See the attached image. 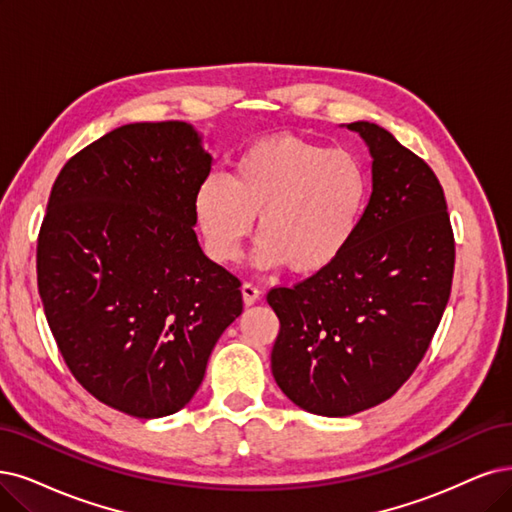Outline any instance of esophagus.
<instances>
[{
    "mask_svg": "<svg viewBox=\"0 0 512 512\" xmlns=\"http://www.w3.org/2000/svg\"><path fill=\"white\" fill-rule=\"evenodd\" d=\"M259 297H261L259 287L253 285V282H244V285H242V299H244V304L251 306V304H255V301H257Z\"/></svg>",
    "mask_w": 512,
    "mask_h": 512,
    "instance_id": "esophagus-1",
    "label": "esophagus"
}]
</instances>
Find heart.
<instances>
[{
  "label": "heart",
  "instance_id": "1",
  "mask_svg": "<svg viewBox=\"0 0 512 512\" xmlns=\"http://www.w3.org/2000/svg\"><path fill=\"white\" fill-rule=\"evenodd\" d=\"M371 183L352 151L295 135H274L246 147L227 173H208L194 196L208 255L232 263L253 232L261 270L289 266L318 274L342 257L367 213Z\"/></svg>",
  "mask_w": 512,
  "mask_h": 512
}]
</instances>
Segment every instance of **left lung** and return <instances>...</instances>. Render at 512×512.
Listing matches in <instances>:
<instances>
[{
	"label": "left lung",
	"instance_id": "1",
	"mask_svg": "<svg viewBox=\"0 0 512 512\" xmlns=\"http://www.w3.org/2000/svg\"><path fill=\"white\" fill-rule=\"evenodd\" d=\"M371 151L373 192L350 249L293 287H274V380L316 415L388 401L420 365L451 293L456 242L432 168L388 130L352 122Z\"/></svg>",
	"mask_w": 512,
	"mask_h": 512
}]
</instances>
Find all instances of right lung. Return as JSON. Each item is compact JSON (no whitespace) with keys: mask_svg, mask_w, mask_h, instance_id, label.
<instances>
[{"mask_svg":"<svg viewBox=\"0 0 512 512\" xmlns=\"http://www.w3.org/2000/svg\"><path fill=\"white\" fill-rule=\"evenodd\" d=\"M213 158L185 122H137L78 151L37 238L56 346L94 399L135 418L185 407L242 314L240 280L208 259L194 196Z\"/></svg>","mask_w":512,"mask_h":512,"instance_id":"add662e5","label":"right lung"}]
</instances>
